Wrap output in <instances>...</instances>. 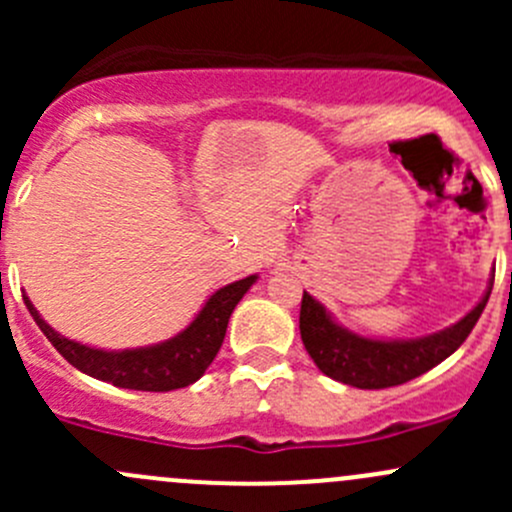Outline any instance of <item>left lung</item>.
Returning <instances> with one entry per match:
<instances>
[{"mask_svg":"<svg viewBox=\"0 0 512 512\" xmlns=\"http://www.w3.org/2000/svg\"><path fill=\"white\" fill-rule=\"evenodd\" d=\"M490 289L483 299L451 327L418 339H369L349 332L334 322L332 314L312 294H302L299 309V334L304 349L322 374L356 389H389L426 374L443 359H448L473 332L483 314Z\"/></svg>","mask_w":512,"mask_h":512,"instance_id":"left-lung-1","label":"left lung"}]
</instances>
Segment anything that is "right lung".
I'll return each mask as SVG.
<instances>
[{"label": "right lung", "mask_w": 512, "mask_h": 512, "mask_svg": "<svg viewBox=\"0 0 512 512\" xmlns=\"http://www.w3.org/2000/svg\"><path fill=\"white\" fill-rule=\"evenodd\" d=\"M255 280L257 275H250L210 294L198 317L175 337L160 344H151V347L123 349V352H106V349L86 347L74 339L61 337L41 319L32 299L24 297V304L44 332V337L54 344L56 352L84 374L121 386V389L173 391L195 384L205 374V369L213 364L215 354L223 347L232 309L245 297L247 289L255 285Z\"/></svg>", "instance_id": "right-lung-1"}]
</instances>
